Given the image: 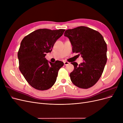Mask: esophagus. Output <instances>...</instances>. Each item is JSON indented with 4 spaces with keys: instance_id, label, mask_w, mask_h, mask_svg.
Returning a JSON list of instances; mask_svg holds the SVG:
<instances>
[{
    "instance_id": "1",
    "label": "esophagus",
    "mask_w": 123,
    "mask_h": 123,
    "mask_svg": "<svg viewBox=\"0 0 123 123\" xmlns=\"http://www.w3.org/2000/svg\"><path fill=\"white\" fill-rule=\"evenodd\" d=\"M64 65H69L70 64V62H64Z\"/></svg>"
}]
</instances>
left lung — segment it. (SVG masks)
I'll list each match as a JSON object with an SVG mask.
<instances>
[{
  "mask_svg": "<svg viewBox=\"0 0 123 123\" xmlns=\"http://www.w3.org/2000/svg\"><path fill=\"white\" fill-rule=\"evenodd\" d=\"M64 36L69 38L73 52L80 55L84 60L79 65L71 62L74 68L70 74L71 80L80 88L92 87L102 76L107 62V44L103 36L84 26L67 30Z\"/></svg>",
  "mask_w": 123,
  "mask_h": 123,
  "instance_id": "obj_1",
  "label": "left lung"
}]
</instances>
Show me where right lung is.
I'll return each instance as SVG.
<instances>
[{"label":"right lung","instance_id":"add662e5","mask_svg":"<svg viewBox=\"0 0 123 123\" xmlns=\"http://www.w3.org/2000/svg\"><path fill=\"white\" fill-rule=\"evenodd\" d=\"M65 31L38 29L21 41L18 52L19 68L27 82L37 90H48L56 80L58 72L64 62L56 61L52 63L45 56L52 51L55 43Z\"/></svg>","mask_w":123,"mask_h":123}]
</instances>
